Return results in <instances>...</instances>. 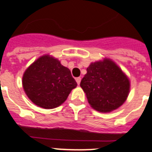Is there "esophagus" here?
Here are the masks:
<instances>
[{
    "label": "esophagus",
    "instance_id": "1",
    "mask_svg": "<svg viewBox=\"0 0 152 152\" xmlns=\"http://www.w3.org/2000/svg\"><path fill=\"white\" fill-rule=\"evenodd\" d=\"M75 80H76V81H77V85H80V83H81V77H76V79H75Z\"/></svg>",
    "mask_w": 152,
    "mask_h": 152
}]
</instances>
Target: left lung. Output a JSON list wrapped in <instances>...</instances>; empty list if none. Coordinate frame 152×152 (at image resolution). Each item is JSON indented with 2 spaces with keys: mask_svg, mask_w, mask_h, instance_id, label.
Instances as JSON below:
<instances>
[{
  "mask_svg": "<svg viewBox=\"0 0 152 152\" xmlns=\"http://www.w3.org/2000/svg\"><path fill=\"white\" fill-rule=\"evenodd\" d=\"M80 85L88 103L99 112H110L120 107L130 90L128 78L109 59L91 63Z\"/></svg>",
  "mask_w": 152,
  "mask_h": 152,
  "instance_id": "8db88e82",
  "label": "left lung"
}]
</instances>
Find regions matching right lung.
<instances>
[{
	"mask_svg": "<svg viewBox=\"0 0 152 152\" xmlns=\"http://www.w3.org/2000/svg\"><path fill=\"white\" fill-rule=\"evenodd\" d=\"M22 85L26 95L36 106L53 109L64 102L77 82L67 67L58 60L42 56L26 71Z\"/></svg>",
	"mask_w": 152,
	"mask_h": 152,
	"instance_id": "1",
	"label": "right lung"
}]
</instances>
